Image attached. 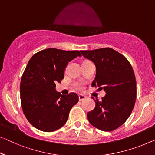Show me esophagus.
I'll return each mask as SVG.
<instances>
[{"label":"esophagus","mask_w":155,"mask_h":155,"mask_svg":"<svg viewBox=\"0 0 155 155\" xmlns=\"http://www.w3.org/2000/svg\"><path fill=\"white\" fill-rule=\"evenodd\" d=\"M85 97H86L84 95V94H79V95H78V100H79V101H82V100H85Z\"/></svg>","instance_id":"34e87169"}]
</instances>
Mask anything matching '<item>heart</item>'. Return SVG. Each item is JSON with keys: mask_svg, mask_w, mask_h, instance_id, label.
I'll return each mask as SVG.
<instances>
[{"mask_svg": "<svg viewBox=\"0 0 155 155\" xmlns=\"http://www.w3.org/2000/svg\"><path fill=\"white\" fill-rule=\"evenodd\" d=\"M76 86H77V87L78 89H81L83 87V84L82 83H77V84H75Z\"/></svg>", "mask_w": 155, "mask_h": 155, "instance_id": "b5f03b06", "label": "heart"}]
</instances>
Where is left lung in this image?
<instances>
[{"label":"left lung","instance_id":"obj_1","mask_svg":"<svg viewBox=\"0 0 155 155\" xmlns=\"http://www.w3.org/2000/svg\"><path fill=\"white\" fill-rule=\"evenodd\" d=\"M96 67L92 86L104 90L106 95L95 101V108L87 113L92 126L111 131L123 124L131 115L137 98V84L132 67L124 55L110 48L81 51Z\"/></svg>","mask_w":155,"mask_h":155}]
</instances>
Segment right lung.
<instances>
[{
	"label": "right lung",
	"mask_w": 155,
	"mask_h": 155,
	"mask_svg": "<svg viewBox=\"0 0 155 155\" xmlns=\"http://www.w3.org/2000/svg\"><path fill=\"white\" fill-rule=\"evenodd\" d=\"M77 56H81L78 51L49 48L30 59L21 77L20 97L25 116L34 127L51 132L66 123L78 97L74 92L63 95L56 91L55 84L64 78L69 62Z\"/></svg>",
	"instance_id": "1"
}]
</instances>
